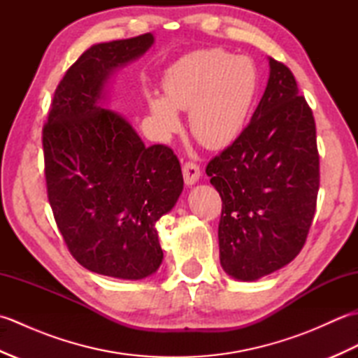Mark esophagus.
Wrapping results in <instances>:
<instances>
[{
  "instance_id": "obj_1",
  "label": "esophagus",
  "mask_w": 358,
  "mask_h": 358,
  "mask_svg": "<svg viewBox=\"0 0 358 358\" xmlns=\"http://www.w3.org/2000/svg\"><path fill=\"white\" fill-rule=\"evenodd\" d=\"M200 175H201L200 167L196 166V164H194V163H186V164L183 166V177H185V183H186L187 186L195 185L196 181L200 180Z\"/></svg>"
}]
</instances>
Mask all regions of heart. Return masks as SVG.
<instances>
[{
  "label": "heart",
  "instance_id": "b5f03b06",
  "mask_svg": "<svg viewBox=\"0 0 358 358\" xmlns=\"http://www.w3.org/2000/svg\"><path fill=\"white\" fill-rule=\"evenodd\" d=\"M164 96L148 104L157 132L169 138L180 131L177 110H189V127L203 146L223 149L238 138L257 96L258 72L249 57L223 49L187 53L163 77Z\"/></svg>",
  "mask_w": 358,
  "mask_h": 358
}]
</instances>
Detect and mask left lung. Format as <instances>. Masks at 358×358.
I'll use <instances>...</instances> for the list:
<instances>
[{"instance_id": "left-lung-1", "label": "left lung", "mask_w": 358, "mask_h": 358, "mask_svg": "<svg viewBox=\"0 0 358 358\" xmlns=\"http://www.w3.org/2000/svg\"><path fill=\"white\" fill-rule=\"evenodd\" d=\"M269 59V80L248 127L206 173L223 201L220 263L255 281L291 263L313 223L320 164L315 121L292 72Z\"/></svg>"}]
</instances>
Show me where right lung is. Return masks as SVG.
I'll return each mask as SVG.
<instances>
[{
	"instance_id": "obj_1",
	"label": "right lung",
	"mask_w": 358,
	"mask_h": 358,
	"mask_svg": "<svg viewBox=\"0 0 358 358\" xmlns=\"http://www.w3.org/2000/svg\"><path fill=\"white\" fill-rule=\"evenodd\" d=\"M154 41L144 34L90 45L58 85L43 129L48 196L67 248L86 269L120 280L158 271L157 222L183 192L173 152L148 148L127 118L104 106L113 73Z\"/></svg>"
}]
</instances>
